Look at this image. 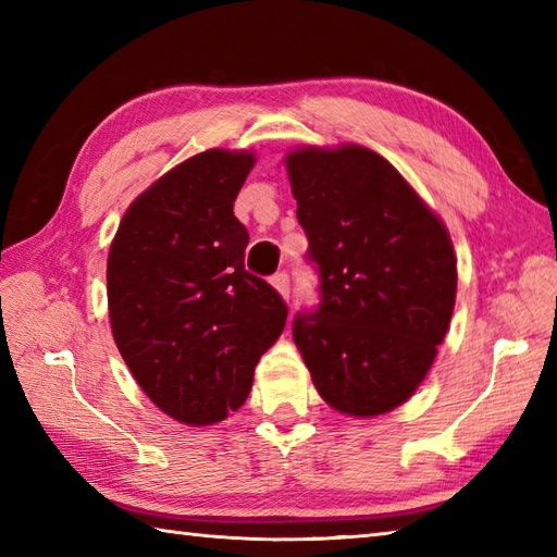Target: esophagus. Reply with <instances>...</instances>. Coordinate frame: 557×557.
Masks as SVG:
<instances>
[{
    "label": "esophagus",
    "instance_id": "34e87169",
    "mask_svg": "<svg viewBox=\"0 0 557 557\" xmlns=\"http://www.w3.org/2000/svg\"><path fill=\"white\" fill-rule=\"evenodd\" d=\"M270 282H272V287H275V289L282 294V299H289L292 285H289V275H287L285 270H282V272H275V275L270 277Z\"/></svg>",
    "mask_w": 557,
    "mask_h": 557
}]
</instances>
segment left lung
I'll return each mask as SVG.
<instances>
[{
	"label": "left lung",
	"mask_w": 557,
	"mask_h": 557,
	"mask_svg": "<svg viewBox=\"0 0 557 557\" xmlns=\"http://www.w3.org/2000/svg\"><path fill=\"white\" fill-rule=\"evenodd\" d=\"M287 172L321 280L294 342L330 407L361 419L393 411L417 393L453 318L449 234L369 148H299Z\"/></svg>",
	"instance_id": "8db88e82"
}]
</instances>
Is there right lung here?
<instances>
[{
  "instance_id": "obj_1",
  "label": "right lung",
  "mask_w": 557,
  "mask_h": 557,
  "mask_svg": "<svg viewBox=\"0 0 557 557\" xmlns=\"http://www.w3.org/2000/svg\"><path fill=\"white\" fill-rule=\"evenodd\" d=\"M253 152L212 148L146 188L108 258L112 335L140 389L186 425L227 419L251 393L287 304L244 268L234 200Z\"/></svg>"
}]
</instances>
